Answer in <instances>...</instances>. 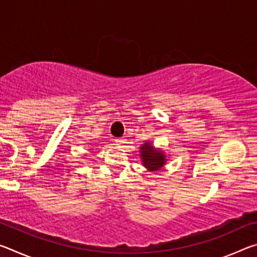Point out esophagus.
<instances>
[{
  "mask_svg": "<svg viewBox=\"0 0 257 257\" xmlns=\"http://www.w3.org/2000/svg\"><path fill=\"white\" fill-rule=\"evenodd\" d=\"M115 143H116V145L121 146V145L124 144V139L123 138H116L115 139Z\"/></svg>",
  "mask_w": 257,
  "mask_h": 257,
  "instance_id": "obj_1",
  "label": "esophagus"
}]
</instances>
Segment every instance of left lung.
Listing matches in <instances>:
<instances>
[{
	"mask_svg": "<svg viewBox=\"0 0 257 257\" xmlns=\"http://www.w3.org/2000/svg\"><path fill=\"white\" fill-rule=\"evenodd\" d=\"M139 152L143 159V164L151 171L159 170L165 163V155L162 152L155 150L150 143H145Z\"/></svg>",
	"mask_w": 257,
	"mask_h": 257,
	"instance_id": "1",
	"label": "left lung"
}]
</instances>
